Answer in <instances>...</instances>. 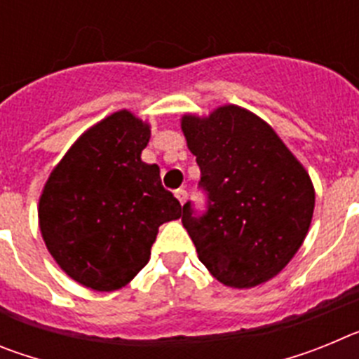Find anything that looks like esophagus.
Segmentation results:
<instances>
[{"mask_svg": "<svg viewBox=\"0 0 359 359\" xmlns=\"http://www.w3.org/2000/svg\"><path fill=\"white\" fill-rule=\"evenodd\" d=\"M174 196H176L177 201L182 203V205H185L187 198H189V194H187V190H185V189H177L176 192H174Z\"/></svg>", "mask_w": 359, "mask_h": 359, "instance_id": "esophagus-1", "label": "esophagus"}]
</instances>
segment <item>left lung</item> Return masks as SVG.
<instances>
[{"mask_svg": "<svg viewBox=\"0 0 359 359\" xmlns=\"http://www.w3.org/2000/svg\"><path fill=\"white\" fill-rule=\"evenodd\" d=\"M183 135L201 170L207 208L183 205L182 223L199 261L230 287L269 280L302 246L315 189L264 120L237 106L208 118L185 115Z\"/></svg>", "mask_w": 359, "mask_h": 359, "instance_id": "8db88e82", "label": "left lung"}]
</instances>
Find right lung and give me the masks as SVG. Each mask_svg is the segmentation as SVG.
Here are the masks:
<instances>
[{
    "mask_svg": "<svg viewBox=\"0 0 359 359\" xmlns=\"http://www.w3.org/2000/svg\"><path fill=\"white\" fill-rule=\"evenodd\" d=\"M149 138L147 123L129 111L113 113L73 144L44 185L43 239L82 286H126L149 262L160 224L182 215L160 167L142 161Z\"/></svg>",
    "mask_w": 359,
    "mask_h": 359,
    "instance_id": "add662e5",
    "label": "right lung"
}]
</instances>
